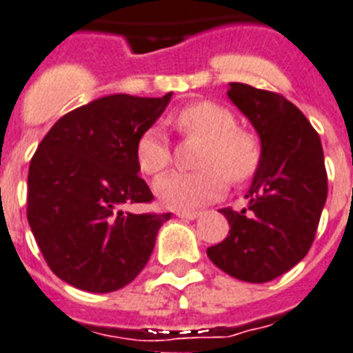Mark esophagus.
Wrapping results in <instances>:
<instances>
[{
    "label": "esophagus",
    "mask_w": 353,
    "mask_h": 353,
    "mask_svg": "<svg viewBox=\"0 0 353 353\" xmlns=\"http://www.w3.org/2000/svg\"><path fill=\"white\" fill-rule=\"evenodd\" d=\"M176 216L185 219V221H194L200 216V211H176Z\"/></svg>",
    "instance_id": "34e87169"
}]
</instances>
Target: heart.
Segmentation results:
<instances>
[{
  "instance_id": "b5f03b06",
  "label": "heart",
  "mask_w": 353,
  "mask_h": 353,
  "mask_svg": "<svg viewBox=\"0 0 353 353\" xmlns=\"http://www.w3.org/2000/svg\"><path fill=\"white\" fill-rule=\"evenodd\" d=\"M174 128L182 134L204 140L199 154V171H173L157 180L154 193L165 208L193 210L219 199L228 179L246 182L261 165L262 149L255 134L236 128L235 114L215 101H194L173 114ZM138 168L157 176L171 162V148L159 128H149L138 137Z\"/></svg>"
}]
</instances>
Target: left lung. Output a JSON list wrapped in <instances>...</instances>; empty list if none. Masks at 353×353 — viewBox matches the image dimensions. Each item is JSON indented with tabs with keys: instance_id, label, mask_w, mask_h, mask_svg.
Returning <instances> with one entry per match:
<instances>
[{
	"instance_id": "8db88e82",
	"label": "left lung",
	"mask_w": 353,
	"mask_h": 353,
	"mask_svg": "<svg viewBox=\"0 0 353 353\" xmlns=\"http://www.w3.org/2000/svg\"><path fill=\"white\" fill-rule=\"evenodd\" d=\"M228 97L261 138L262 159L248 190V208L221 210L230 235L208 248L228 275L268 283L306 256L319 225L328 176L321 138L283 94L230 83Z\"/></svg>"
}]
</instances>
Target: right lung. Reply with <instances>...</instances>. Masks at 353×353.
<instances>
[{
    "label": "right lung",
    "mask_w": 353,
    "mask_h": 353,
    "mask_svg": "<svg viewBox=\"0 0 353 353\" xmlns=\"http://www.w3.org/2000/svg\"><path fill=\"white\" fill-rule=\"evenodd\" d=\"M173 92L109 94L67 112L45 134L29 168L27 219L45 262L70 286L109 293L134 281L171 213H131L151 202L134 148Z\"/></svg>",
    "instance_id": "add662e5"
}]
</instances>
